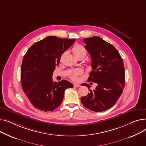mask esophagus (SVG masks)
Wrapping results in <instances>:
<instances>
[{"mask_svg": "<svg viewBox=\"0 0 146 146\" xmlns=\"http://www.w3.org/2000/svg\"><path fill=\"white\" fill-rule=\"evenodd\" d=\"M74 86L75 87H81V85L80 84H74Z\"/></svg>", "mask_w": 146, "mask_h": 146, "instance_id": "obj_1", "label": "esophagus"}]
</instances>
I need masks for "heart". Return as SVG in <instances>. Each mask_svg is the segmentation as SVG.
Segmentation results:
<instances>
[{
    "mask_svg": "<svg viewBox=\"0 0 146 146\" xmlns=\"http://www.w3.org/2000/svg\"><path fill=\"white\" fill-rule=\"evenodd\" d=\"M73 52L75 56L81 55L84 57L87 54V50L85 49V48L81 45H76V46H74L73 49ZM82 73V71L80 70H76L71 74L70 75L71 78L74 81L78 80V75L81 74Z\"/></svg>",
    "mask_w": 146,
    "mask_h": 146,
    "instance_id": "heart-1",
    "label": "heart"
}]
</instances>
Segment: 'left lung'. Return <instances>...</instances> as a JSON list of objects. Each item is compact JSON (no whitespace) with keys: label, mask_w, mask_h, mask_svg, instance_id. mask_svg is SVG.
<instances>
[{"label":"left lung","mask_w":146,"mask_h":146,"mask_svg":"<svg viewBox=\"0 0 146 146\" xmlns=\"http://www.w3.org/2000/svg\"><path fill=\"white\" fill-rule=\"evenodd\" d=\"M84 42L91 57V67L88 81L97 84L90 92L81 98L82 104L88 109L101 112L112 107L121 96L125 85L123 61L117 49L98 36L85 38ZM92 83V82H91Z\"/></svg>","instance_id":"obj_1"}]
</instances>
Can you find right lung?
<instances>
[{
    "mask_svg": "<svg viewBox=\"0 0 146 146\" xmlns=\"http://www.w3.org/2000/svg\"><path fill=\"white\" fill-rule=\"evenodd\" d=\"M74 43V39L47 36L32 45L24 55L22 87L34 107L45 112L53 111L61 104L65 91L73 87L64 80L54 82L52 74L62 54Z\"/></svg>",
    "mask_w": 146,
    "mask_h": 146,
    "instance_id": "right-lung-1",
    "label": "right lung"
}]
</instances>
